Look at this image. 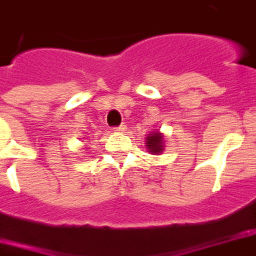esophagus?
I'll return each instance as SVG.
<instances>
[{
    "mask_svg": "<svg viewBox=\"0 0 256 256\" xmlns=\"http://www.w3.org/2000/svg\"><path fill=\"white\" fill-rule=\"evenodd\" d=\"M112 130H114L116 132H122V131H125V125H122V124L118 125V126H114Z\"/></svg>",
    "mask_w": 256,
    "mask_h": 256,
    "instance_id": "1",
    "label": "esophagus"
}]
</instances>
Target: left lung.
Returning <instances> with one entry per match:
<instances>
[{"instance_id":"8db88e82","label":"left lung","mask_w":256,"mask_h":256,"mask_svg":"<svg viewBox=\"0 0 256 256\" xmlns=\"http://www.w3.org/2000/svg\"><path fill=\"white\" fill-rule=\"evenodd\" d=\"M146 146L152 153H162L163 152V136L158 132H153L150 136L146 138Z\"/></svg>"}]
</instances>
